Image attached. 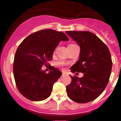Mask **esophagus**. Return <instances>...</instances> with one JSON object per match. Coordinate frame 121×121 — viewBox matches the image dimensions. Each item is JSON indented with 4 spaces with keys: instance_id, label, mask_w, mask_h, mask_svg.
Wrapping results in <instances>:
<instances>
[{
    "instance_id": "esophagus-1",
    "label": "esophagus",
    "mask_w": 121,
    "mask_h": 121,
    "mask_svg": "<svg viewBox=\"0 0 121 121\" xmlns=\"http://www.w3.org/2000/svg\"><path fill=\"white\" fill-rule=\"evenodd\" d=\"M68 74L66 73L65 72H62V76H67Z\"/></svg>"
}]
</instances>
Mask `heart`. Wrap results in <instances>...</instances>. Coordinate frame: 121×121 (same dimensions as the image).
<instances>
[{"label": "heart", "mask_w": 121, "mask_h": 121, "mask_svg": "<svg viewBox=\"0 0 121 121\" xmlns=\"http://www.w3.org/2000/svg\"><path fill=\"white\" fill-rule=\"evenodd\" d=\"M60 64H62V62H60Z\"/></svg>", "instance_id": "b5f03b06"}]
</instances>
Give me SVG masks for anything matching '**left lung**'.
<instances>
[{"instance_id":"obj_1","label":"left lung","mask_w":121,"mask_h":121,"mask_svg":"<svg viewBox=\"0 0 121 121\" xmlns=\"http://www.w3.org/2000/svg\"><path fill=\"white\" fill-rule=\"evenodd\" d=\"M80 47L79 60L72 66V72H82L81 78L72 77L66 86L69 98L77 103L94 100L103 92L109 82L112 60L108 47L89 31H66Z\"/></svg>"}]
</instances>
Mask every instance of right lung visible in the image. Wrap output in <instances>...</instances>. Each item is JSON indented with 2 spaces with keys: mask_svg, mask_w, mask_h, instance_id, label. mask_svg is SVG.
<instances>
[{
  "mask_svg": "<svg viewBox=\"0 0 121 121\" xmlns=\"http://www.w3.org/2000/svg\"><path fill=\"white\" fill-rule=\"evenodd\" d=\"M68 40L64 33L45 29L30 34L19 45L15 53L13 72L17 89L23 96L30 101H40L51 95L53 85L62 73L51 66L46 73L41 68L52 60L60 41Z\"/></svg>",
  "mask_w": 121,
  "mask_h": 121,
  "instance_id": "obj_1",
  "label": "right lung"
}]
</instances>
